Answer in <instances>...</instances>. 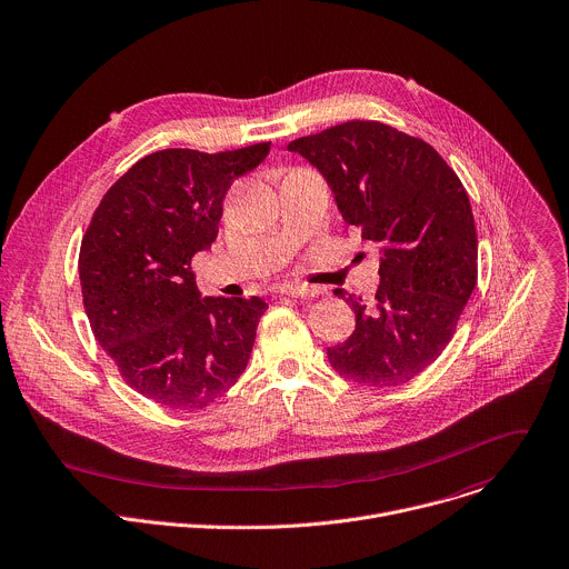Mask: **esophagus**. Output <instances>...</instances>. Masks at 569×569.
<instances>
[{
	"label": "esophagus",
	"instance_id": "34e87169",
	"mask_svg": "<svg viewBox=\"0 0 569 569\" xmlns=\"http://www.w3.org/2000/svg\"><path fill=\"white\" fill-rule=\"evenodd\" d=\"M279 292L290 295V297H301V299L315 297V288H310L306 283H283V286H279Z\"/></svg>",
	"mask_w": 569,
	"mask_h": 569
}]
</instances>
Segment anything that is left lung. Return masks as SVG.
<instances>
[{"label":"left lung","mask_w":569,"mask_h":569,"mask_svg":"<svg viewBox=\"0 0 569 569\" xmlns=\"http://www.w3.org/2000/svg\"><path fill=\"white\" fill-rule=\"evenodd\" d=\"M326 178L337 210L380 246L375 301L346 295L352 335L328 348L330 366L363 387H400L447 348L478 281L471 203L456 171L425 140L385 122L350 120L297 138Z\"/></svg>","instance_id":"8db88e82"}]
</instances>
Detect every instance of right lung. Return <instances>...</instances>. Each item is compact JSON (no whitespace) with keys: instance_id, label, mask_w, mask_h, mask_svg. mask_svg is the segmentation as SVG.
I'll return each instance as SVG.
<instances>
[{"instance_id":"obj_1","label":"right lung","mask_w":569,"mask_h":569,"mask_svg":"<svg viewBox=\"0 0 569 569\" xmlns=\"http://www.w3.org/2000/svg\"><path fill=\"white\" fill-rule=\"evenodd\" d=\"M270 142L234 151L162 149L140 158L100 201L80 246L91 330L140 396L199 411L237 385L268 303L201 297L192 257L208 250L234 178Z\"/></svg>"}]
</instances>
